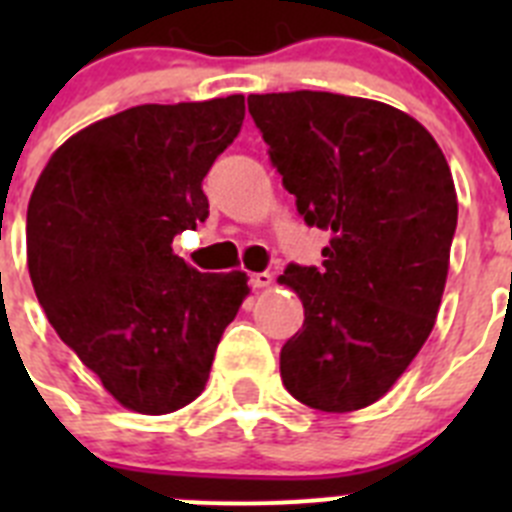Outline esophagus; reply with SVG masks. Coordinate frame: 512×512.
<instances>
[{
    "label": "esophagus",
    "mask_w": 512,
    "mask_h": 512,
    "mask_svg": "<svg viewBox=\"0 0 512 512\" xmlns=\"http://www.w3.org/2000/svg\"><path fill=\"white\" fill-rule=\"evenodd\" d=\"M271 282H274V277H271L269 271H256V274H251V277H248V284H251L253 289H264V287H269Z\"/></svg>",
    "instance_id": "1"
}]
</instances>
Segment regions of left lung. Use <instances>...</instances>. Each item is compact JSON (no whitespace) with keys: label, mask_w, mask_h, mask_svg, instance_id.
<instances>
[{"label":"left lung","mask_w":512,"mask_h":512,"mask_svg":"<svg viewBox=\"0 0 512 512\" xmlns=\"http://www.w3.org/2000/svg\"><path fill=\"white\" fill-rule=\"evenodd\" d=\"M248 112L297 212L330 230L320 269L279 277L305 307L279 354L282 382L323 413L366 408L436 323L459 215L449 164L418 120L374 99L251 94Z\"/></svg>","instance_id":"left-lung-1"}]
</instances>
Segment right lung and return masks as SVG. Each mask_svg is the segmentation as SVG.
Here are the masks:
<instances>
[{
    "label": "right lung",
    "instance_id": "add662e5",
    "mask_svg": "<svg viewBox=\"0 0 512 512\" xmlns=\"http://www.w3.org/2000/svg\"><path fill=\"white\" fill-rule=\"evenodd\" d=\"M243 94L138 104L71 135L27 205V266L66 346L120 405L184 408L205 390L243 271L202 274L171 248L210 215L202 192L241 133Z\"/></svg>",
    "mask_w": 512,
    "mask_h": 512
}]
</instances>
